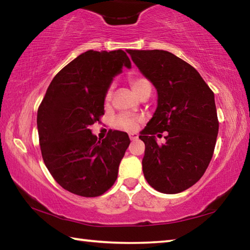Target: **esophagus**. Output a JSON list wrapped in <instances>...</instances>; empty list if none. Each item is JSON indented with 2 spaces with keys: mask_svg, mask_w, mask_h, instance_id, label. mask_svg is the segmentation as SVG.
Segmentation results:
<instances>
[{
  "mask_svg": "<svg viewBox=\"0 0 250 250\" xmlns=\"http://www.w3.org/2000/svg\"><path fill=\"white\" fill-rule=\"evenodd\" d=\"M129 138H130V140L134 141V140H137V139L139 138V135L137 133H130L129 134Z\"/></svg>",
  "mask_w": 250,
  "mask_h": 250,
  "instance_id": "esophagus-1",
  "label": "esophagus"
}]
</instances>
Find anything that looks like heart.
Listing matches in <instances>:
<instances>
[{"label":"heart","instance_id":"obj_1","mask_svg":"<svg viewBox=\"0 0 250 250\" xmlns=\"http://www.w3.org/2000/svg\"><path fill=\"white\" fill-rule=\"evenodd\" d=\"M129 82L134 91V94L137 96H140L142 92L145 91L151 92L152 84L150 83V80L146 77H143V76H139V75L131 76ZM111 96H112V88L110 87L107 90V94H105V100L109 101L111 99ZM138 121H139L138 118L130 117V116H119L116 118L115 121H113V125L118 129L134 130L138 125Z\"/></svg>","mask_w":250,"mask_h":250}]
</instances>
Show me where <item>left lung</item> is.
I'll return each mask as SVG.
<instances>
[{
  "instance_id": "1",
  "label": "left lung",
  "mask_w": 250,
  "mask_h": 250,
  "mask_svg": "<svg viewBox=\"0 0 250 250\" xmlns=\"http://www.w3.org/2000/svg\"><path fill=\"white\" fill-rule=\"evenodd\" d=\"M158 91V107L139 138L146 150L142 170L156 191L176 194L204 174L214 153L218 119L214 92L198 71L167 50L126 49ZM166 131V143L155 134Z\"/></svg>"
}]
</instances>
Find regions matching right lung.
Returning <instances> with one entry per match:
<instances>
[{"label": "right lung", "instance_id": "obj_1", "mask_svg": "<svg viewBox=\"0 0 250 250\" xmlns=\"http://www.w3.org/2000/svg\"><path fill=\"white\" fill-rule=\"evenodd\" d=\"M122 67L124 50H87L55 76L37 111L40 146L46 167L70 193L96 197L117 180L129 135L111 131L103 141L89 129L104 115V98Z\"/></svg>", "mask_w": 250, "mask_h": 250}]
</instances>
